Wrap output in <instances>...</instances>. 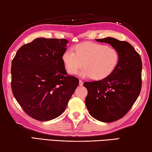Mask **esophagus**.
I'll return each instance as SVG.
<instances>
[{
    "label": "esophagus",
    "instance_id": "1",
    "mask_svg": "<svg viewBox=\"0 0 152 152\" xmlns=\"http://www.w3.org/2000/svg\"><path fill=\"white\" fill-rule=\"evenodd\" d=\"M79 85L80 86L83 85V81L81 80H79Z\"/></svg>",
    "mask_w": 152,
    "mask_h": 152
}]
</instances>
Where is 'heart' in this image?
Instances as JSON below:
<instances>
[{
	"mask_svg": "<svg viewBox=\"0 0 152 152\" xmlns=\"http://www.w3.org/2000/svg\"><path fill=\"white\" fill-rule=\"evenodd\" d=\"M61 60L68 74H76L83 65L84 68L79 72L80 76L92 77L96 80H101L115 71L119 63V55L114 48L87 42L74 46V51L66 50L61 56Z\"/></svg>",
	"mask_w": 152,
	"mask_h": 152,
	"instance_id": "heart-1",
	"label": "heart"
}]
</instances>
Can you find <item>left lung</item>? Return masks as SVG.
I'll return each instance as SVG.
<instances>
[{"mask_svg":"<svg viewBox=\"0 0 152 152\" xmlns=\"http://www.w3.org/2000/svg\"><path fill=\"white\" fill-rule=\"evenodd\" d=\"M116 49L119 60L112 74L99 81L84 83L88 90L85 102L95 119L110 123L120 119L134 104L141 88L142 61L129 43L108 37L96 39Z\"/></svg>","mask_w":152,"mask_h":152,"instance_id":"1","label":"left lung"}]
</instances>
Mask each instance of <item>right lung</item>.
Masks as SVG:
<instances>
[{
    "label": "right lung",
    "instance_id": "obj_1",
    "mask_svg": "<svg viewBox=\"0 0 152 152\" xmlns=\"http://www.w3.org/2000/svg\"><path fill=\"white\" fill-rule=\"evenodd\" d=\"M68 41L37 38L21 46L12 61L11 88L24 111L40 121L65 110L79 80L67 74L61 60Z\"/></svg>",
    "mask_w": 152,
    "mask_h": 152
}]
</instances>
